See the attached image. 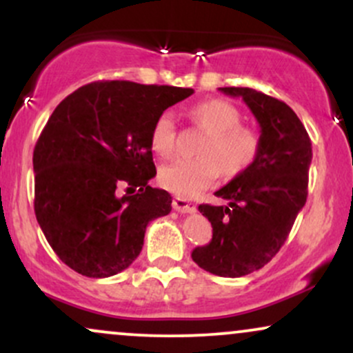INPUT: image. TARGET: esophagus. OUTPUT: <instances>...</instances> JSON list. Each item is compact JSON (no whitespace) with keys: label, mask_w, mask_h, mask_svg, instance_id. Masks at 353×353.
<instances>
[{"label":"esophagus","mask_w":353,"mask_h":353,"mask_svg":"<svg viewBox=\"0 0 353 353\" xmlns=\"http://www.w3.org/2000/svg\"><path fill=\"white\" fill-rule=\"evenodd\" d=\"M172 208L176 209L177 212H189V214H194L197 210L196 204H192V202L184 199V197H174Z\"/></svg>","instance_id":"obj_1"}]
</instances>
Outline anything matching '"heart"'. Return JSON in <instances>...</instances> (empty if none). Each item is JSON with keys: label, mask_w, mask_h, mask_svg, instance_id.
<instances>
[{"label": "heart", "mask_w": 353, "mask_h": 353, "mask_svg": "<svg viewBox=\"0 0 353 353\" xmlns=\"http://www.w3.org/2000/svg\"><path fill=\"white\" fill-rule=\"evenodd\" d=\"M190 119L208 131L197 157H177L159 171L164 189L181 197H196L208 189L219 172L237 176L257 159L261 137L252 128L242 125L241 111L222 99H208L189 109ZM151 148L159 156H171L176 148V116L163 111L151 129Z\"/></svg>", "instance_id": "obj_1"}]
</instances>
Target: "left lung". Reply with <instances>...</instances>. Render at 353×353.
<instances>
[{
    "label": "left lung",
    "mask_w": 353,
    "mask_h": 353,
    "mask_svg": "<svg viewBox=\"0 0 353 353\" xmlns=\"http://www.w3.org/2000/svg\"><path fill=\"white\" fill-rule=\"evenodd\" d=\"M242 98L261 125V152L217 197L228 205L201 204L212 225V241L192 250L201 269L221 277H242L272 261L289 237L307 201L312 143L297 114L250 88H219Z\"/></svg>",
    "instance_id": "8db88e82"
}]
</instances>
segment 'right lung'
<instances>
[{
	"instance_id": "right-lung-1",
	"label": "right lung",
	"mask_w": 353,
	"mask_h": 353,
	"mask_svg": "<svg viewBox=\"0 0 353 353\" xmlns=\"http://www.w3.org/2000/svg\"><path fill=\"white\" fill-rule=\"evenodd\" d=\"M192 92L98 81L52 111L33 152L34 214L72 270L104 279L128 269L143 250L149 222L171 212V194L149 185L156 176L151 129Z\"/></svg>"
}]
</instances>
